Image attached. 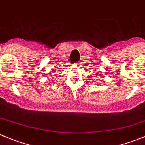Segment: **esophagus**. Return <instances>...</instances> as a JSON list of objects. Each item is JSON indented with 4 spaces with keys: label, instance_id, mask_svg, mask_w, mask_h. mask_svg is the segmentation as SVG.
<instances>
[{
    "label": "esophagus",
    "instance_id": "1",
    "mask_svg": "<svg viewBox=\"0 0 145 145\" xmlns=\"http://www.w3.org/2000/svg\"><path fill=\"white\" fill-rule=\"evenodd\" d=\"M79 64H80V62H78V63H76V65H79Z\"/></svg>",
    "mask_w": 145,
    "mask_h": 145
}]
</instances>
